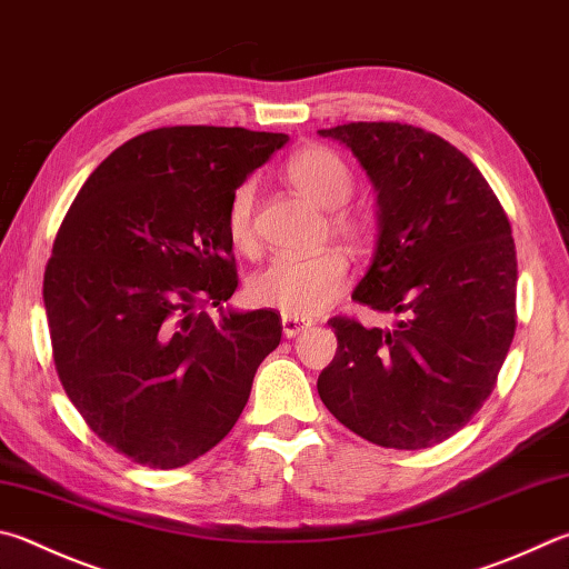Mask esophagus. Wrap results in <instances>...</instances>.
Masks as SVG:
<instances>
[{"label":"esophagus","mask_w":569,"mask_h":569,"mask_svg":"<svg viewBox=\"0 0 569 569\" xmlns=\"http://www.w3.org/2000/svg\"><path fill=\"white\" fill-rule=\"evenodd\" d=\"M281 323H283V333H286V338H296V336H301L303 330H308L313 326V320H308V318H298V316H283L281 318Z\"/></svg>","instance_id":"esophagus-1"}]
</instances>
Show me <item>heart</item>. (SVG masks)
I'll use <instances>...</instances> for the list:
<instances>
[{
	"mask_svg": "<svg viewBox=\"0 0 569 569\" xmlns=\"http://www.w3.org/2000/svg\"><path fill=\"white\" fill-rule=\"evenodd\" d=\"M283 177L293 189L330 209V231L350 243L366 239L368 219L360 211L346 209L353 193V173L343 157L326 147H303L286 159ZM253 183H241L226 209V236L239 253L256 249L253 229ZM348 256L338 249H323L308 256H276L249 278V298L256 306L273 308L283 316H316L340 296L348 281Z\"/></svg>",
	"mask_w": 569,
	"mask_h": 569,
	"instance_id": "b5f03b06",
	"label": "heart"
}]
</instances>
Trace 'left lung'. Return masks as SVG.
I'll return each mask as SVG.
<instances>
[{"label": "left lung", "mask_w": 569, "mask_h": 569, "mask_svg": "<svg viewBox=\"0 0 569 569\" xmlns=\"http://www.w3.org/2000/svg\"><path fill=\"white\" fill-rule=\"evenodd\" d=\"M318 133L346 143L378 191V246L353 301L398 316L388 330L330 318L338 350L318 396L376 446H438L490 398L518 326L508 213L438 133L398 121Z\"/></svg>", "instance_id": "left-lung-1"}]
</instances>
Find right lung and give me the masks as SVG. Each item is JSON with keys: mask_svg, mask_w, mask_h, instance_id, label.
<instances>
[{"mask_svg": "<svg viewBox=\"0 0 569 569\" xmlns=\"http://www.w3.org/2000/svg\"><path fill=\"white\" fill-rule=\"evenodd\" d=\"M286 141L241 127L139 133L59 226L44 271L59 380L87 426L143 468H181L229 436L281 343L276 311L223 303L239 286L226 209Z\"/></svg>", "mask_w": 569, "mask_h": 569, "instance_id": "add662e5", "label": "right lung"}]
</instances>
